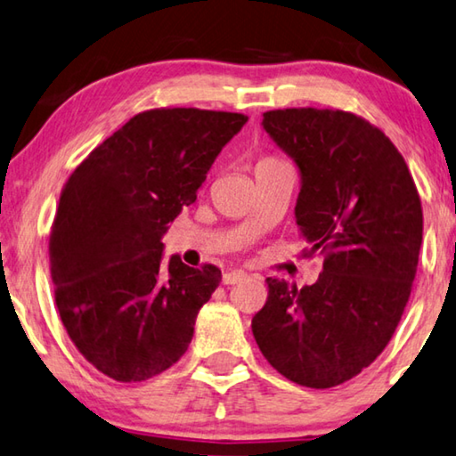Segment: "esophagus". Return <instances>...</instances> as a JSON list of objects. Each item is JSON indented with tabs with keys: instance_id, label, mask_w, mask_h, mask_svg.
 Wrapping results in <instances>:
<instances>
[{
	"instance_id": "obj_1",
	"label": "esophagus",
	"mask_w": 456,
	"mask_h": 456,
	"mask_svg": "<svg viewBox=\"0 0 456 456\" xmlns=\"http://www.w3.org/2000/svg\"><path fill=\"white\" fill-rule=\"evenodd\" d=\"M245 278H248V273H245L243 270H231V272L223 273V284L233 286V284H240V281H243Z\"/></svg>"
}]
</instances>
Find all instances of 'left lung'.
<instances>
[{
    "label": "left lung",
    "mask_w": 456,
    "mask_h": 456,
    "mask_svg": "<svg viewBox=\"0 0 456 456\" xmlns=\"http://www.w3.org/2000/svg\"><path fill=\"white\" fill-rule=\"evenodd\" d=\"M262 126L298 166L296 225L327 257L300 290L267 278L251 330L284 378L335 387L378 359L402 319L422 245L420 197L389 137L357 115L276 110Z\"/></svg>",
    "instance_id": "left-lung-1"
}]
</instances>
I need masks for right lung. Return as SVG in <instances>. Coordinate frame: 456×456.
<instances>
[{
	"instance_id": "obj_1",
	"label": "right lung",
	"mask_w": 456,
	"mask_h": 456,
	"mask_svg": "<svg viewBox=\"0 0 456 456\" xmlns=\"http://www.w3.org/2000/svg\"><path fill=\"white\" fill-rule=\"evenodd\" d=\"M245 121L194 107L137 113L64 184L50 233L54 298L70 341L107 378L150 379L189 349L221 270L164 262L162 237Z\"/></svg>"
}]
</instances>
